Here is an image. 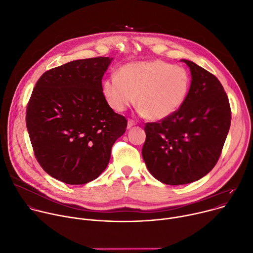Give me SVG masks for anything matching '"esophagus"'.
<instances>
[{
  "label": "esophagus",
  "instance_id": "obj_1",
  "mask_svg": "<svg viewBox=\"0 0 253 253\" xmlns=\"http://www.w3.org/2000/svg\"><path fill=\"white\" fill-rule=\"evenodd\" d=\"M135 125H136V123H135L133 120H128V123H127V128H128V129L132 128V127L135 126Z\"/></svg>",
  "mask_w": 253,
  "mask_h": 253
}]
</instances>
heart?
Listing matches in <instances>:
<instances>
[{
	"mask_svg": "<svg viewBox=\"0 0 253 253\" xmlns=\"http://www.w3.org/2000/svg\"><path fill=\"white\" fill-rule=\"evenodd\" d=\"M190 88L191 77L185 67L159 59L124 64L118 76L103 82V94L114 111L124 112L137 97L139 114L150 121L165 120L177 112Z\"/></svg>",
	"mask_w": 253,
	"mask_h": 253,
	"instance_id": "b5f03b06",
	"label": "heart"
}]
</instances>
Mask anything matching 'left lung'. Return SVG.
Segmentation results:
<instances>
[{
  "label": "left lung",
  "instance_id": "8db88e82",
  "mask_svg": "<svg viewBox=\"0 0 253 253\" xmlns=\"http://www.w3.org/2000/svg\"><path fill=\"white\" fill-rule=\"evenodd\" d=\"M192 76L181 108L158 123H146L142 157L149 172L178 186L208 174L220 157L231 124V109L219 80L195 62L180 59Z\"/></svg>",
  "mask_w": 253,
  "mask_h": 253
}]
</instances>
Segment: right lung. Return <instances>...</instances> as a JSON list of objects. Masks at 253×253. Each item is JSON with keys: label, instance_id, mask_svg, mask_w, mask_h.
Segmentation results:
<instances>
[{"label": "right lung", "instance_id": "add662e5", "mask_svg": "<svg viewBox=\"0 0 253 253\" xmlns=\"http://www.w3.org/2000/svg\"><path fill=\"white\" fill-rule=\"evenodd\" d=\"M113 58L79 59L45 72L33 88L26 126L35 157L50 176L68 185L96 179L127 127L103 94Z\"/></svg>", "mask_w": 253, "mask_h": 253}]
</instances>
